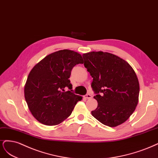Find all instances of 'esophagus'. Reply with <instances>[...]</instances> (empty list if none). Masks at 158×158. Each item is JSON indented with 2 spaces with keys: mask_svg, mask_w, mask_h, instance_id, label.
<instances>
[{
  "mask_svg": "<svg viewBox=\"0 0 158 158\" xmlns=\"http://www.w3.org/2000/svg\"><path fill=\"white\" fill-rule=\"evenodd\" d=\"M84 97L86 99H90V98H92V95H91L90 94H86V95L84 96Z\"/></svg>",
  "mask_w": 158,
  "mask_h": 158,
  "instance_id": "esophagus-1",
  "label": "esophagus"
}]
</instances>
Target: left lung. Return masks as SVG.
I'll return each instance as SVG.
<instances>
[{
  "instance_id": "left-lung-1",
  "label": "left lung",
  "mask_w": 158,
  "mask_h": 158,
  "mask_svg": "<svg viewBox=\"0 0 158 158\" xmlns=\"http://www.w3.org/2000/svg\"><path fill=\"white\" fill-rule=\"evenodd\" d=\"M84 65L93 78L91 86L98 102L93 116L114 127L134 112L139 102V83L133 68L117 56L102 51L83 54Z\"/></svg>"
}]
</instances>
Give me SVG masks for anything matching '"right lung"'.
I'll return each instance as SVG.
<instances>
[{"mask_svg": "<svg viewBox=\"0 0 158 158\" xmlns=\"http://www.w3.org/2000/svg\"><path fill=\"white\" fill-rule=\"evenodd\" d=\"M81 55L62 50L44 58L30 72L24 87L28 108L40 123L56 125L67 119L82 96L73 93L69 79L75 65L83 64ZM70 90L65 92L64 89Z\"/></svg>", "mask_w": 158, "mask_h": 158, "instance_id": "right-lung-1", "label": "right lung"}]
</instances>
